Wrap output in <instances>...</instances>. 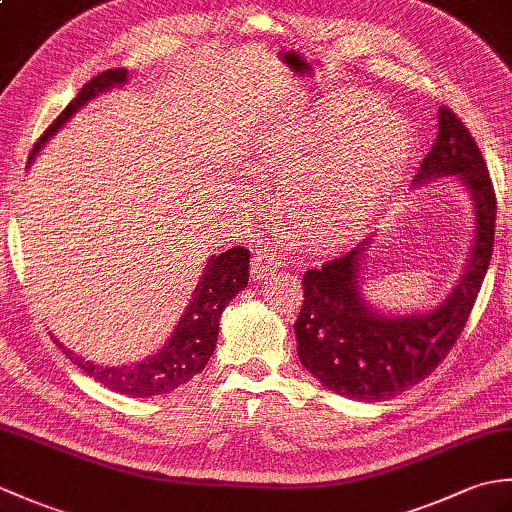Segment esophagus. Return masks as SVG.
I'll return each instance as SVG.
<instances>
[{"label":"esophagus","instance_id":"obj_1","mask_svg":"<svg viewBox=\"0 0 512 512\" xmlns=\"http://www.w3.org/2000/svg\"><path fill=\"white\" fill-rule=\"evenodd\" d=\"M279 264L281 262L277 253H273V250L268 248H259L253 257V262H250V273H253L255 279H266Z\"/></svg>","mask_w":512,"mask_h":512}]
</instances>
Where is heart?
<instances>
[{"instance_id":"obj_1","label":"heart","mask_w":512,"mask_h":512,"mask_svg":"<svg viewBox=\"0 0 512 512\" xmlns=\"http://www.w3.org/2000/svg\"><path fill=\"white\" fill-rule=\"evenodd\" d=\"M413 143L400 112L380 107L376 96L341 92L275 129L257 151L255 171L286 180L281 206L301 233L328 237L391 187Z\"/></svg>"}]
</instances>
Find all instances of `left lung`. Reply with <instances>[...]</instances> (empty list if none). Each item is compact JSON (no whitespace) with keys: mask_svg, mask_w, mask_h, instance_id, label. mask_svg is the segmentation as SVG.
Returning a JSON list of instances; mask_svg holds the SVG:
<instances>
[{"mask_svg":"<svg viewBox=\"0 0 512 512\" xmlns=\"http://www.w3.org/2000/svg\"><path fill=\"white\" fill-rule=\"evenodd\" d=\"M460 178L475 202V239L458 286L424 314L385 317L363 299L361 262L369 237L303 275V306L295 323L301 365L336 394L378 402L418 385L462 334L491 264L497 198L486 160L469 129L449 107L438 110V138L424 156L416 184Z\"/></svg>","mask_w":512,"mask_h":512,"instance_id":"obj_1","label":"left lung"}]
</instances>
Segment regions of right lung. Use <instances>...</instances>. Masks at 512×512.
Segmentation results:
<instances>
[{
    "label": "right lung",
    "mask_w": 512,
    "mask_h": 512,
    "mask_svg": "<svg viewBox=\"0 0 512 512\" xmlns=\"http://www.w3.org/2000/svg\"><path fill=\"white\" fill-rule=\"evenodd\" d=\"M125 81L127 70L114 68L96 74L92 81L85 83L81 92L76 94V99L54 118L52 125L37 140L30 160L35 158L41 145L46 143L70 116L76 114V110H81V107L92 101L94 96L112 90L114 85H123ZM248 266L250 253L244 246H235L228 248L226 253L211 255L209 264H206L200 277V284L195 286L193 299L189 301L187 310H184L182 319L178 321L176 330L171 334V339L158 354L149 356L145 361H140L132 367H103L90 363L81 356H74L68 347H63L54 336L52 339L76 367H81L85 374L94 378L96 383L105 385L107 389H114L118 394L132 398H151L158 394H169V391L189 383V380L195 374H200L204 365L209 363L217 343V332H220L222 312L228 306V301H231L239 290L246 288Z\"/></svg>",
    "instance_id": "right-lung-1"
}]
</instances>
